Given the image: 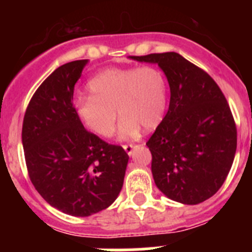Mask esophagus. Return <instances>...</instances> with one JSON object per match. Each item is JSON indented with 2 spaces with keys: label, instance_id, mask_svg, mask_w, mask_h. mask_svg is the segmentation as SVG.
Wrapping results in <instances>:
<instances>
[{
  "label": "esophagus",
  "instance_id": "34e87169",
  "mask_svg": "<svg viewBox=\"0 0 252 252\" xmlns=\"http://www.w3.org/2000/svg\"><path fill=\"white\" fill-rule=\"evenodd\" d=\"M137 145H135V144H126V145H124V149L125 151L128 154V155H132L133 153V149L136 148Z\"/></svg>",
  "mask_w": 252,
  "mask_h": 252
}]
</instances>
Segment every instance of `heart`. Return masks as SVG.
Masks as SVG:
<instances>
[{"instance_id":"b5f03b06","label":"heart","mask_w":252,"mask_h":252,"mask_svg":"<svg viewBox=\"0 0 252 252\" xmlns=\"http://www.w3.org/2000/svg\"><path fill=\"white\" fill-rule=\"evenodd\" d=\"M90 95H79L75 113L82 124L101 137L112 136L117 108L122 117L120 136H136L140 127L153 130L160 124L166 107V81L159 69L108 68L88 83Z\"/></svg>"}]
</instances>
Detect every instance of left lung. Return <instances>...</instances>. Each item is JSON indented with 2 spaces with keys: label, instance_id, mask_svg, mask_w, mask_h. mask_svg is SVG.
I'll return each mask as SVG.
<instances>
[{
  "label": "left lung",
  "instance_id": "8db88e82",
  "mask_svg": "<svg viewBox=\"0 0 252 252\" xmlns=\"http://www.w3.org/2000/svg\"><path fill=\"white\" fill-rule=\"evenodd\" d=\"M157 63L168 78L170 103L146 146L158 188L183 204H198L222 187L235 159L237 130L220 87L178 53L132 57Z\"/></svg>",
  "mask_w": 252,
  "mask_h": 252
}]
</instances>
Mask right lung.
<instances>
[{
    "mask_svg": "<svg viewBox=\"0 0 252 252\" xmlns=\"http://www.w3.org/2000/svg\"><path fill=\"white\" fill-rule=\"evenodd\" d=\"M88 60L51 73L31 97L22 124V146L31 183L62 212L77 217L115 202L124 186L128 155L87 130L73 106L74 86Z\"/></svg>",
    "mask_w": 252,
    "mask_h": 252,
    "instance_id": "1",
    "label": "right lung"
}]
</instances>
